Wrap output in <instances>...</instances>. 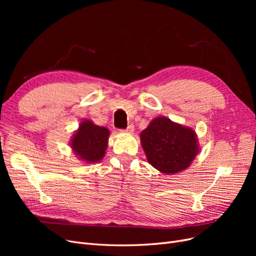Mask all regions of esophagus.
Segmentation results:
<instances>
[{
	"mask_svg": "<svg viewBox=\"0 0 256 256\" xmlns=\"http://www.w3.org/2000/svg\"><path fill=\"white\" fill-rule=\"evenodd\" d=\"M134 126L132 125V124H130V125H128V127L125 129V131H126V132H128V134L134 132Z\"/></svg>",
	"mask_w": 256,
	"mask_h": 256,
	"instance_id": "esophagus-1",
	"label": "esophagus"
}]
</instances>
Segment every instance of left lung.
<instances>
[{
    "label": "left lung",
    "mask_w": 256,
    "mask_h": 256,
    "mask_svg": "<svg viewBox=\"0 0 256 256\" xmlns=\"http://www.w3.org/2000/svg\"><path fill=\"white\" fill-rule=\"evenodd\" d=\"M150 164L166 174L187 168L198 152L196 132L166 118H157L141 134Z\"/></svg>",
    "instance_id": "left-lung-1"
}]
</instances>
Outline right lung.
Masks as SVG:
<instances>
[{
  "label": "right lung",
  "instance_id": "1",
  "mask_svg": "<svg viewBox=\"0 0 256 256\" xmlns=\"http://www.w3.org/2000/svg\"><path fill=\"white\" fill-rule=\"evenodd\" d=\"M109 134L110 131L106 128L84 120L72 138V147L82 160L90 164L97 162L104 156Z\"/></svg>",
  "mask_w": 256,
  "mask_h": 256
}]
</instances>
